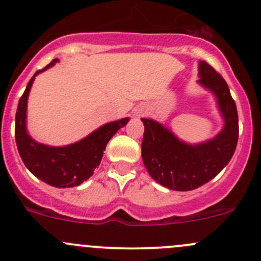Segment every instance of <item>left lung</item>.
I'll list each match as a JSON object with an SVG mask.
<instances>
[{"instance_id": "1", "label": "left lung", "mask_w": 261, "mask_h": 261, "mask_svg": "<svg viewBox=\"0 0 261 261\" xmlns=\"http://www.w3.org/2000/svg\"><path fill=\"white\" fill-rule=\"evenodd\" d=\"M199 84L216 97L224 121L223 128L213 139L185 143L162 123L141 118L144 166L154 181L176 191L198 189L214 178L231 161L239 140V115L226 80L205 61L199 62Z\"/></svg>"}]
</instances>
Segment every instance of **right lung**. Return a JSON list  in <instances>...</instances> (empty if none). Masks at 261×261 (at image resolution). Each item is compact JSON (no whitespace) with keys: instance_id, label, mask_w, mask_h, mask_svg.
<instances>
[{"instance_id":"right-lung-1","label":"right lung","mask_w":261,"mask_h":261,"mask_svg":"<svg viewBox=\"0 0 261 261\" xmlns=\"http://www.w3.org/2000/svg\"><path fill=\"white\" fill-rule=\"evenodd\" d=\"M58 58H55L49 65L38 70L28 83L27 89L21 95L15 117V139L17 150L25 167L37 178L55 187H74L87 181L94 169L102 161L106 145L121 127L128 122L130 118H121L108 122L95 131L76 141L65 146H50L35 141L27 130V107L28 97L32 89L35 76L52 67Z\"/></svg>"}]
</instances>
